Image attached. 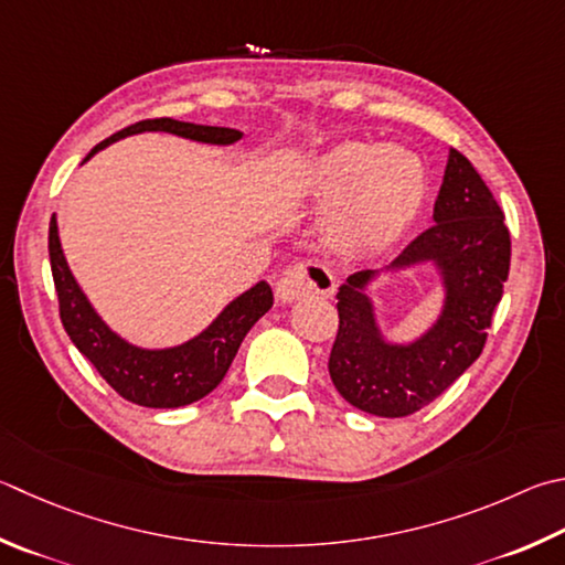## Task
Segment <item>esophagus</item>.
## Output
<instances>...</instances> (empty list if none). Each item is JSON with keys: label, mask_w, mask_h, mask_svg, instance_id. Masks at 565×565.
<instances>
[{"label": "esophagus", "mask_w": 565, "mask_h": 565, "mask_svg": "<svg viewBox=\"0 0 565 565\" xmlns=\"http://www.w3.org/2000/svg\"><path fill=\"white\" fill-rule=\"evenodd\" d=\"M335 291L333 274L318 262H301L289 266L276 281V299L294 303L306 296H331Z\"/></svg>", "instance_id": "34e87169"}]
</instances>
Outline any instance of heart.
<instances>
[{"label": "heart", "instance_id": "1", "mask_svg": "<svg viewBox=\"0 0 565 565\" xmlns=\"http://www.w3.org/2000/svg\"><path fill=\"white\" fill-rule=\"evenodd\" d=\"M427 192V168L415 152L358 140L321 152L294 180L301 202L333 210L328 237L351 256L395 247L423 212Z\"/></svg>", "mask_w": 565, "mask_h": 565}]
</instances>
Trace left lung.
<instances>
[{"instance_id":"obj_1","label":"left lung","mask_w":565,"mask_h":565,"mask_svg":"<svg viewBox=\"0 0 565 565\" xmlns=\"http://www.w3.org/2000/svg\"><path fill=\"white\" fill-rule=\"evenodd\" d=\"M435 224L397 259L358 271L338 286V335L328 373L353 407L377 417H405L425 407L477 361L509 276L511 239L494 194L475 166L449 148ZM429 265L444 303L413 342H393L376 321L370 286L381 275Z\"/></svg>"}]
</instances>
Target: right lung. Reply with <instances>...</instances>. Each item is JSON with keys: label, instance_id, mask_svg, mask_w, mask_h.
Masks as SVG:
<instances>
[{"label": "right lung", "instance_id": "obj_1", "mask_svg": "<svg viewBox=\"0 0 565 565\" xmlns=\"http://www.w3.org/2000/svg\"><path fill=\"white\" fill-rule=\"evenodd\" d=\"M138 132H170V136L204 142V146H234L244 136L234 128L200 126V122L175 118L140 120L98 142L84 162L108 148L110 142L138 136ZM49 259L58 294L61 323L68 338L118 395L142 407H182L210 395L227 375L244 335L274 306L271 286L256 281L252 289L224 306L198 335L168 348H142L113 331L78 286L61 249L56 214L49 224Z\"/></svg>", "mask_w": 565, "mask_h": 565}]
</instances>
